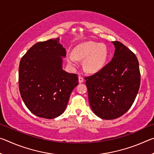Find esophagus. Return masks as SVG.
Here are the masks:
<instances>
[{
	"label": "esophagus",
	"mask_w": 154,
	"mask_h": 154,
	"mask_svg": "<svg viewBox=\"0 0 154 154\" xmlns=\"http://www.w3.org/2000/svg\"><path fill=\"white\" fill-rule=\"evenodd\" d=\"M83 81H84V79H83V77H82V76H79V83H82V82H83Z\"/></svg>",
	"instance_id": "34e87169"
}]
</instances>
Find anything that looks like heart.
<instances>
[{
	"label": "heart",
	"instance_id": "1",
	"mask_svg": "<svg viewBox=\"0 0 154 154\" xmlns=\"http://www.w3.org/2000/svg\"><path fill=\"white\" fill-rule=\"evenodd\" d=\"M107 58V49L102 44L88 41L78 45L73 54L67 56V61L71 66H75V61H83V69L90 73H95L105 66Z\"/></svg>",
	"mask_w": 154,
	"mask_h": 154
}]
</instances>
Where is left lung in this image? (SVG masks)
I'll use <instances>...</instances> for the list:
<instances>
[{
	"mask_svg": "<svg viewBox=\"0 0 154 154\" xmlns=\"http://www.w3.org/2000/svg\"><path fill=\"white\" fill-rule=\"evenodd\" d=\"M111 61L85 77L90 107L99 118H118L131 107L139 92L140 74L135 54L119 41H113Z\"/></svg>",
	"mask_w": 154,
	"mask_h": 154,
	"instance_id": "8db88e82",
	"label": "left lung"
}]
</instances>
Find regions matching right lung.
I'll return each mask as SVG.
<instances>
[{
    "label": "right lung",
    "instance_id": "1",
    "mask_svg": "<svg viewBox=\"0 0 154 154\" xmlns=\"http://www.w3.org/2000/svg\"><path fill=\"white\" fill-rule=\"evenodd\" d=\"M59 38L41 41L28 49L19 66V89L23 101L35 116L57 118L66 109L78 77L62 69L66 52Z\"/></svg>",
    "mask_w": 154,
    "mask_h": 154
}]
</instances>
